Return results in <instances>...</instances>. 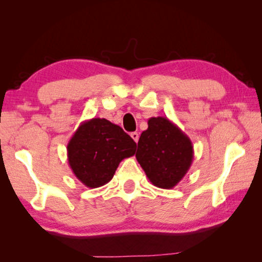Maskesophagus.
<instances>
[{
	"mask_svg": "<svg viewBox=\"0 0 262 262\" xmlns=\"http://www.w3.org/2000/svg\"><path fill=\"white\" fill-rule=\"evenodd\" d=\"M130 136H132V139L136 142V143H137V142H139V137H140L139 133H136V132H133L132 134H130Z\"/></svg>",
	"mask_w": 262,
	"mask_h": 262,
	"instance_id": "1",
	"label": "esophagus"
}]
</instances>
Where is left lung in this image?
I'll return each mask as SVG.
<instances>
[{
    "mask_svg": "<svg viewBox=\"0 0 262 262\" xmlns=\"http://www.w3.org/2000/svg\"><path fill=\"white\" fill-rule=\"evenodd\" d=\"M135 157L152 185L173 188L192 165V141L167 118L148 120V129L142 132Z\"/></svg>",
    "mask_w": 262,
    "mask_h": 262,
    "instance_id": "left-lung-1",
    "label": "left lung"
}]
</instances>
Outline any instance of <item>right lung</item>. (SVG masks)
<instances>
[{
	"instance_id": "right-lung-1",
	"label": "right lung",
	"mask_w": 262,
	"mask_h": 262,
	"mask_svg": "<svg viewBox=\"0 0 262 262\" xmlns=\"http://www.w3.org/2000/svg\"><path fill=\"white\" fill-rule=\"evenodd\" d=\"M135 151L136 143L120 126L100 118L83 121L67 145L69 166L89 188L107 184L122 159Z\"/></svg>"
}]
</instances>
